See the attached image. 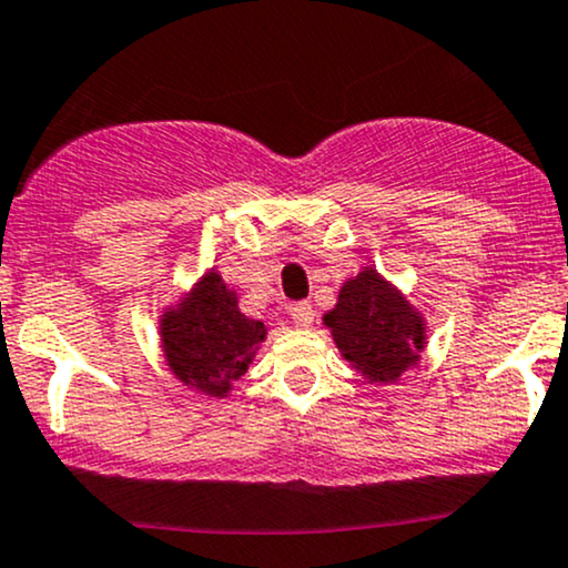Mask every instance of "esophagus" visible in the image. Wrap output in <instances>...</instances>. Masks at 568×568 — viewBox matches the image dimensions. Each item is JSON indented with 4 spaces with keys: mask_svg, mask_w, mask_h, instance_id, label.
<instances>
[{
    "mask_svg": "<svg viewBox=\"0 0 568 568\" xmlns=\"http://www.w3.org/2000/svg\"><path fill=\"white\" fill-rule=\"evenodd\" d=\"M313 316H316V313H313L311 303H295L290 308V318L300 326V329H308V326L313 324Z\"/></svg>",
    "mask_w": 568,
    "mask_h": 568,
    "instance_id": "34e87169",
    "label": "esophagus"
}]
</instances>
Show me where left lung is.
Masks as SVG:
<instances>
[{"label": "left lung", "instance_id": "8db88e82", "mask_svg": "<svg viewBox=\"0 0 568 568\" xmlns=\"http://www.w3.org/2000/svg\"><path fill=\"white\" fill-rule=\"evenodd\" d=\"M345 362L369 383H396L419 362L425 318L375 268H364L339 286L337 305L324 313Z\"/></svg>", "mask_w": 568, "mask_h": 568}]
</instances>
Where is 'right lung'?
Listing matches in <instances>:
<instances>
[{
    "label": "right lung",
    "instance_id": "obj_1",
    "mask_svg": "<svg viewBox=\"0 0 568 568\" xmlns=\"http://www.w3.org/2000/svg\"><path fill=\"white\" fill-rule=\"evenodd\" d=\"M170 372L206 396H229L233 383L255 362L268 329L239 311V297L217 271H206L178 305L159 318Z\"/></svg>",
    "mask_w": 568,
    "mask_h": 568
}]
</instances>
